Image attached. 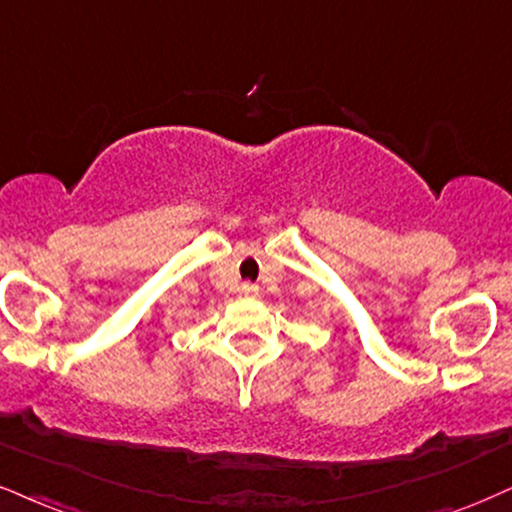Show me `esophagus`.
Listing matches in <instances>:
<instances>
[{"mask_svg":"<svg viewBox=\"0 0 512 512\" xmlns=\"http://www.w3.org/2000/svg\"><path fill=\"white\" fill-rule=\"evenodd\" d=\"M239 292H242V296H246V299H254V296H258V287L254 282H244V285L239 287Z\"/></svg>","mask_w":512,"mask_h":512,"instance_id":"esophagus-1","label":"esophagus"}]
</instances>
